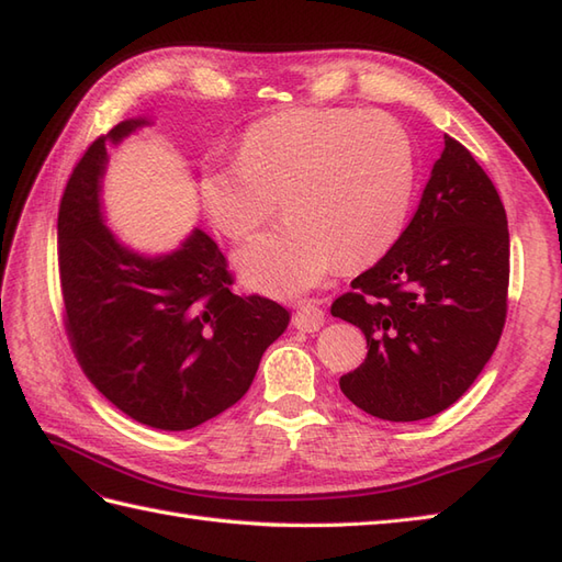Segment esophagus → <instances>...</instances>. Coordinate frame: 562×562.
I'll use <instances>...</instances> for the list:
<instances>
[{"mask_svg": "<svg viewBox=\"0 0 562 562\" xmlns=\"http://www.w3.org/2000/svg\"><path fill=\"white\" fill-rule=\"evenodd\" d=\"M325 323V311L316 302H302L294 313V328L302 333H318Z\"/></svg>", "mask_w": 562, "mask_h": 562, "instance_id": "obj_1", "label": "esophagus"}]
</instances>
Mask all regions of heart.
I'll return each mask as SVG.
<instances>
[{
	"mask_svg": "<svg viewBox=\"0 0 562 562\" xmlns=\"http://www.w3.org/2000/svg\"><path fill=\"white\" fill-rule=\"evenodd\" d=\"M414 195V155L404 128L363 110H286L246 128L239 160L207 162L201 199L213 225L241 241L280 211L284 225L237 254L258 292L296 296L330 270L373 263L393 249Z\"/></svg>",
	"mask_w": 562,
	"mask_h": 562,
	"instance_id": "b5f03b06",
	"label": "heart"
}]
</instances>
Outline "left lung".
<instances>
[{
  "mask_svg": "<svg viewBox=\"0 0 562 562\" xmlns=\"http://www.w3.org/2000/svg\"><path fill=\"white\" fill-rule=\"evenodd\" d=\"M510 234L493 181L460 140L430 169L419 207L330 313L367 335L369 355L340 390L371 416L419 422L458 402L498 347Z\"/></svg>",
  "mask_w": 562,
  "mask_h": 562,
  "instance_id": "left-lung-1",
  "label": "left lung"
}]
</instances>
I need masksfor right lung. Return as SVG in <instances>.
<instances>
[{
	"label": "right lung",
	"instance_id": "add662e5",
	"mask_svg": "<svg viewBox=\"0 0 562 562\" xmlns=\"http://www.w3.org/2000/svg\"><path fill=\"white\" fill-rule=\"evenodd\" d=\"M146 124L126 120L95 138L64 189V323L88 381L116 409L150 428L187 430L246 395L290 311L234 294L227 258L199 227L167 256H140L116 241L100 201L108 146Z\"/></svg>",
	"mask_w": 562,
	"mask_h": 562
}]
</instances>
